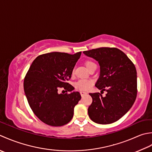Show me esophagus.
<instances>
[{
	"label": "esophagus",
	"mask_w": 152,
	"mask_h": 152,
	"mask_svg": "<svg viewBox=\"0 0 152 152\" xmlns=\"http://www.w3.org/2000/svg\"><path fill=\"white\" fill-rule=\"evenodd\" d=\"M86 94V92H83V91H81L80 92V95H81V96H85Z\"/></svg>",
	"instance_id": "34e87169"
}]
</instances>
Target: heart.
<instances>
[{
  "instance_id": "obj_1",
  "label": "heart",
  "mask_w": 152,
  "mask_h": 152,
  "mask_svg": "<svg viewBox=\"0 0 152 152\" xmlns=\"http://www.w3.org/2000/svg\"><path fill=\"white\" fill-rule=\"evenodd\" d=\"M93 64H95L94 62H92V61H90V60L86 61L85 63V65L86 67H87V69L90 66H91ZM72 73L73 74L74 73V70H73ZM75 86L77 89L80 90V91H88V90H89L91 88V86H92V82L91 80H87V79H80L78 80V81L75 83Z\"/></svg>"
}]
</instances>
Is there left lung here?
<instances>
[{"instance_id": "left-lung-1", "label": "left lung", "mask_w": 152, "mask_h": 152, "mask_svg": "<svg viewBox=\"0 0 152 152\" xmlns=\"http://www.w3.org/2000/svg\"><path fill=\"white\" fill-rule=\"evenodd\" d=\"M83 54L98 62L100 76L95 86L107 92L104 97L98 92L89 94L92 102L88 108V116L92 121L102 125L115 122L128 112L137 98L134 65L116 48L102 47L84 51Z\"/></svg>"}]
</instances>
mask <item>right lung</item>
<instances>
[{
    "mask_svg": "<svg viewBox=\"0 0 152 152\" xmlns=\"http://www.w3.org/2000/svg\"><path fill=\"white\" fill-rule=\"evenodd\" d=\"M81 52L69 54L50 52L37 56L24 79L25 94L33 113L43 123L60 126L72 120L80 100L79 92L67 83ZM63 88L69 94H59Z\"/></svg>",
    "mask_w": 152,
    "mask_h": 152,
    "instance_id": "obj_1",
    "label": "right lung"
}]
</instances>
